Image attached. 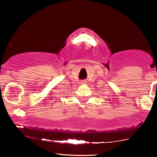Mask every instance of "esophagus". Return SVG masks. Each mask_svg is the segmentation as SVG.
<instances>
[{
  "label": "esophagus",
  "instance_id": "1",
  "mask_svg": "<svg viewBox=\"0 0 157 157\" xmlns=\"http://www.w3.org/2000/svg\"><path fill=\"white\" fill-rule=\"evenodd\" d=\"M82 83V84H85V83Z\"/></svg>",
  "mask_w": 157,
  "mask_h": 157
}]
</instances>
